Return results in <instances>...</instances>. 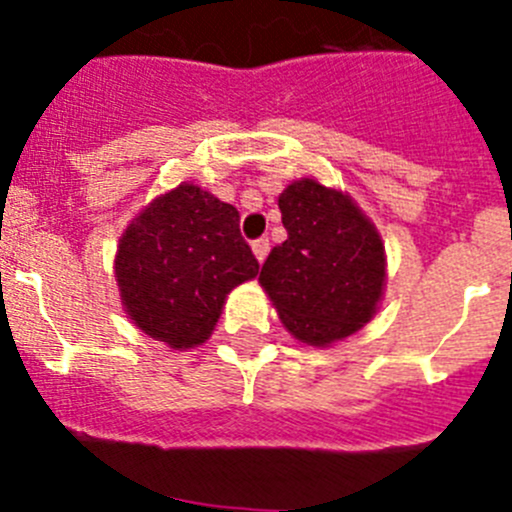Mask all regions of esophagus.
Here are the masks:
<instances>
[{
	"instance_id": "esophagus-1",
	"label": "esophagus",
	"mask_w": 512,
	"mask_h": 512,
	"mask_svg": "<svg viewBox=\"0 0 512 512\" xmlns=\"http://www.w3.org/2000/svg\"><path fill=\"white\" fill-rule=\"evenodd\" d=\"M251 248H253V256H256V261H259V264H264L266 256H269V238H259V241H253Z\"/></svg>"
}]
</instances>
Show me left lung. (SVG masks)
<instances>
[{
    "label": "left lung",
    "mask_w": 512,
    "mask_h": 512,
    "mask_svg": "<svg viewBox=\"0 0 512 512\" xmlns=\"http://www.w3.org/2000/svg\"><path fill=\"white\" fill-rule=\"evenodd\" d=\"M287 241L261 266V287L284 328L307 346L354 336L377 315L387 253L351 194L297 179L279 194Z\"/></svg>",
    "instance_id": "8db88e82"
}]
</instances>
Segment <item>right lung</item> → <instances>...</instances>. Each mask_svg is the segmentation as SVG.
Here are the masks:
<instances>
[{
  "label": "right lung",
  "instance_id": "right-lung-1",
  "mask_svg": "<svg viewBox=\"0 0 512 512\" xmlns=\"http://www.w3.org/2000/svg\"><path fill=\"white\" fill-rule=\"evenodd\" d=\"M238 210L182 182L148 202L120 235L115 279L122 310L174 351L212 336L225 300L259 274Z\"/></svg>",
  "mask_w": 512,
  "mask_h": 512
}]
</instances>
